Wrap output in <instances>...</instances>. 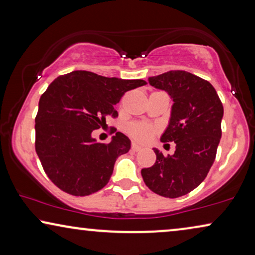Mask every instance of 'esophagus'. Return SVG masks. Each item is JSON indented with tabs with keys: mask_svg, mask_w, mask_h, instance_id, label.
Masks as SVG:
<instances>
[{
	"mask_svg": "<svg viewBox=\"0 0 255 255\" xmlns=\"http://www.w3.org/2000/svg\"><path fill=\"white\" fill-rule=\"evenodd\" d=\"M131 150L132 151H139V150H141V146L136 144V143H131Z\"/></svg>",
	"mask_w": 255,
	"mask_h": 255,
	"instance_id": "esophagus-1",
	"label": "esophagus"
}]
</instances>
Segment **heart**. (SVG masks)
Masks as SVG:
<instances>
[{
  "mask_svg": "<svg viewBox=\"0 0 255 255\" xmlns=\"http://www.w3.org/2000/svg\"><path fill=\"white\" fill-rule=\"evenodd\" d=\"M130 137L138 142H146L155 134V128L144 123H132L127 127Z\"/></svg>",
  "mask_w": 255,
  "mask_h": 255,
  "instance_id": "1",
  "label": "heart"
}]
</instances>
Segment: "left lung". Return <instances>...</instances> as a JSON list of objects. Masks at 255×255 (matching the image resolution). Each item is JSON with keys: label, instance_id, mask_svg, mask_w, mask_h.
Instances as JSON below:
<instances>
[{"label": "left lung", "instance_id": "8db88e82", "mask_svg": "<svg viewBox=\"0 0 255 255\" xmlns=\"http://www.w3.org/2000/svg\"><path fill=\"white\" fill-rule=\"evenodd\" d=\"M149 83L173 99L170 123L160 141L174 142L175 151L164 156L153 149L155 164L142 168L141 173L153 193L164 198H180L206 179L216 158L223 105L209 82L188 71H167L149 77Z\"/></svg>", "mask_w": 255, "mask_h": 255}]
</instances>
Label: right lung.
I'll return each mask as SVG.
<instances>
[{"instance_id": "obj_1", "label": "right lung", "mask_w": 255, "mask_h": 255, "mask_svg": "<svg viewBox=\"0 0 255 255\" xmlns=\"http://www.w3.org/2000/svg\"><path fill=\"white\" fill-rule=\"evenodd\" d=\"M143 80L104 77L75 70L49 84L35 117V151L56 187L75 196L90 195L109 182L117 158L130 149V139L112 128L110 143H98L92 131L117 118L114 105Z\"/></svg>"}]
</instances>
